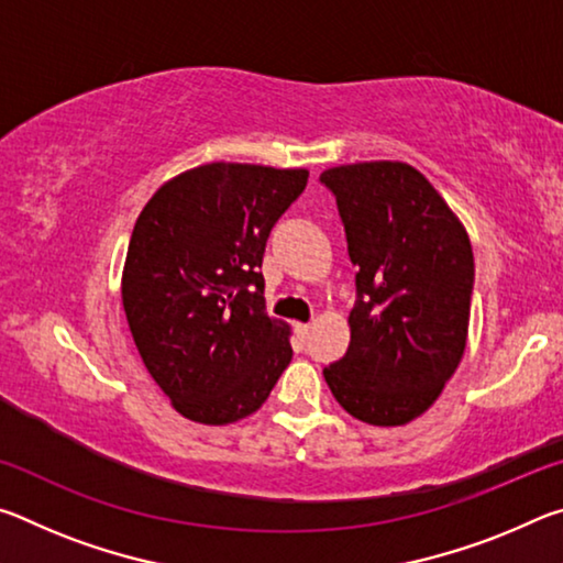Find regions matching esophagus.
Segmentation results:
<instances>
[{
    "label": "esophagus",
    "instance_id": "esophagus-1",
    "mask_svg": "<svg viewBox=\"0 0 563 563\" xmlns=\"http://www.w3.org/2000/svg\"><path fill=\"white\" fill-rule=\"evenodd\" d=\"M295 335H298L300 340H308V335H310L308 322H298V325H295Z\"/></svg>",
    "mask_w": 563,
    "mask_h": 563
}]
</instances>
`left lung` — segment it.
Instances as JSON below:
<instances>
[{
  "label": "left lung",
  "instance_id": "8db88e82",
  "mask_svg": "<svg viewBox=\"0 0 563 563\" xmlns=\"http://www.w3.org/2000/svg\"><path fill=\"white\" fill-rule=\"evenodd\" d=\"M355 265L350 345L322 375L360 422L397 427L427 412L466 347L474 255L460 218L399 161L320 174Z\"/></svg>",
  "mask_w": 563,
  "mask_h": 563
}]
</instances>
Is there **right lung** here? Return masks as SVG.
Instances as JSON below:
<instances>
[{
	"label": "right lung",
	"instance_id": "obj_1",
	"mask_svg": "<svg viewBox=\"0 0 563 563\" xmlns=\"http://www.w3.org/2000/svg\"><path fill=\"white\" fill-rule=\"evenodd\" d=\"M305 186V168L206 164L161 186L133 225L123 310L151 377L186 419L253 415L290 365V328L265 312L261 265Z\"/></svg>",
	"mask_w": 563,
	"mask_h": 563
}]
</instances>
